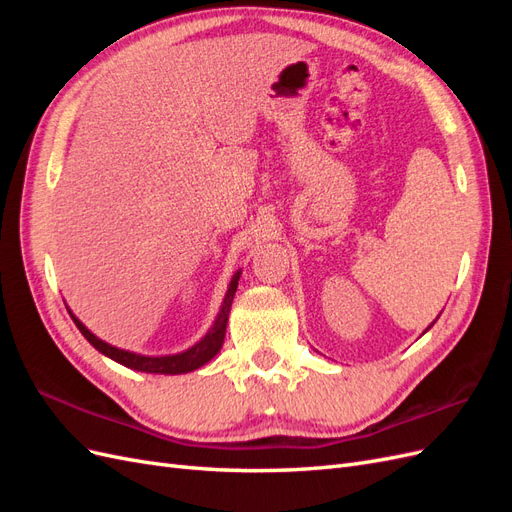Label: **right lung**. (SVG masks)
I'll use <instances>...</instances> for the list:
<instances>
[{"instance_id": "obj_1", "label": "right lung", "mask_w": 512, "mask_h": 512, "mask_svg": "<svg viewBox=\"0 0 512 512\" xmlns=\"http://www.w3.org/2000/svg\"><path fill=\"white\" fill-rule=\"evenodd\" d=\"M239 277H241V271H237L235 275H232V280H230L228 290H226V297H224L222 307H220V314H218V318H215L213 327L207 331V335L200 339L198 344H194L192 348L183 350L179 354L145 356V354H136V352H130V350L115 348L111 344L102 342L100 337H96L94 333H91L85 327V324L70 312V309H68V312H70L74 324H76V327H79V331L83 333V337L87 339V342L94 346L98 352L108 356V359H113V361L126 365L130 369H136V371H147V374H170V376L188 374V371H194L198 367H203L205 363H209L213 356L220 352V348L224 344V335H226L230 305H232V299H235V292H237V286H239Z\"/></svg>"}]
</instances>
